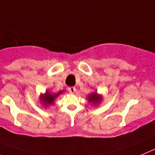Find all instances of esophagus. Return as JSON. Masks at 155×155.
Returning <instances> with one entry per match:
<instances>
[{
    "label": "esophagus",
    "instance_id": "34e87169",
    "mask_svg": "<svg viewBox=\"0 0 155 155\" xmlns=\"http://www.w3.org/2000/svg\"><path fill=\"white\" fill-rule=\"evenodd\" d=\"M76 88L73 87V86H71V87H69L68 88V91L69 92V93H71V94H73V93L76 92Z\"/></svg>",
    "mask_w": 155,
    "mask_h": 155
}]
</instances>
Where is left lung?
<instances>
[{
  "label": "left lung",
  "instance_id": "left-lung-1",
  "mask_svg": "<svg viewBox=\"0 0 155 155\" xmlns=\"http://www.w3.org/2000/svg\"><path fill=\"white\" fill-rule=\"evenodd\" d=\"M88 101L91 103V104H94V105H97L98 104H100L102 100L101 96L98 94L97 92H94V93H90L89 96H88Z\"/></svg>",
  "mask_w": 155,
  "mask_h": 155
}]
</instances>
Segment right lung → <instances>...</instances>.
<instances>
[{"label":"right lung","mask_w":155,"mask_h":155,"mask_svg":"<svg viewBox=\"0 0 155 155\" xmlns=\"http://www.w3.org/2000/svg\"><path fill=\"white\" fill-rule=\"evenodd\" d=\"M62 93H63V91H60L57 93H53L52 94L50 92H48V90H46L45 94H41L40 96V101L42 103V104L45 107H48V106L53 104L55 99Z\"/></svg>","instance_id":"obj_1"}]
</instances>
